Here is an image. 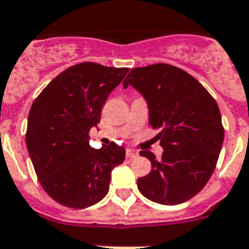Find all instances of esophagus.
I'll list each match as a JSON object with an SVG mask.
<instances>
[{
	"label": "esophagus",
	"mask_w": 249,
	"mask_h": 249,
	"mask_svg": "<svg viewBox=\"0 0 249 249\" xmlns=\"http://www.w3.org/2000/svg\"><path fill=\"white\" fill-rule=\"evenodd\" d=\"M138 155H139V152H138V151H136V149H132V148H128L126 151V156L128 159H134V158H136V156H138Z\"/></svg>",
	"instance_id": "34e87169"
}]
</instances>
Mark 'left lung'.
<instances>
[{"instance_id":"left-lung-1","label":"left lung","mask_w":249,"mask_h":249,"mask_svg":"<svg viewBox=\"0 0 249 249\" xmlns=\"http://www.w3.org/2000/svg\"><path fill=\"white\" fill-rule=\"evenodd\" d=\"M128 85L147 101L149 124L160 130L156 138L164 149L160 160L140 151L152 169L138 178V189L156 203L186 202L215 169L224 139L219 107L193 76L164 63L131 69L123 81Z\"/></svg>"}]
</instances>
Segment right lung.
I'll return each instance as SVG.
<instances>
[{"mask_svg": "<svg viewBox=\"0 0 249 249\" xmlns=\"http://www.w3.org/2000/svg\"><path fill=\"white\" fill-rule=\"evenodd\" d=\"M128 68L97 63L72 65L42 90L30 109L26 145L46 193L63 206L85 209L109 192L111 171L126 149L110 143L89 145V131Z\"/></svg>", "mask_w": 249, "mask_h": 249, "instance_id": "right-lung-1", "label": "right lung"}]
</instances>
